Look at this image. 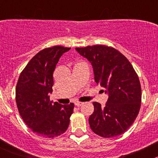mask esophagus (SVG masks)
I'll list each match as a JSON object with an SVG mask.
<instances>
[{
    "label": "esophagus",
    "instance_id": "1",
    "mask_svg": "<svg viewBox=\"0 0 158 158\" xmlns=\"http://www.w3.org/2000/svg\"><path fill=\"white\" fill-rule=\"evenodd\" d=\"M83 104H84L83 102H75V106H77V107H80V106H82Z\"/></svg>",
    "mask_w": 158,
    "mask_h": 158
}]
</instances>
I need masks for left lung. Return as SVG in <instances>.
<instances>
[{"mask_svg":"<svg viewBox=\"0 0 158 158\" xmlns=\"http://www.w3.org/2000/svg\"><path fill=\"white\" fill-rule=\"evenodd\" d=\"M76 50L90 62L95 82L109 95L105 106L93 102L89 118L91 129L103 138L121 135L133 124L141 107L138 75L128 59L112 47L95 45Z\"/></svg>","mask_w":158,"mask_h":158,"instance_id":"obj_1","label":"left lung"}]
</instances>
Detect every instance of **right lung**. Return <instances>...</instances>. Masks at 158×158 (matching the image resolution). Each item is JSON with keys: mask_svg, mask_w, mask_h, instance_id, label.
Here are the masks:
<instances>
[{"mask_svg": "<svg viewBox=\"0 0 158 158\" xmlns=\"http://www.w3.org/2000/svg\"><path fill=\"white\" fill-rule=\"evenodd\" d=\"M71 48L55 46L35 55L20 75L16 87L19 113L33 132L47 138L64 133L69 125L74 104L61 105L49 100L56 66Z\"/></svg>", "mask_w": 158, "mask_h": 158, "instance_id": "1", "label": "right lung"}]
</instances>
